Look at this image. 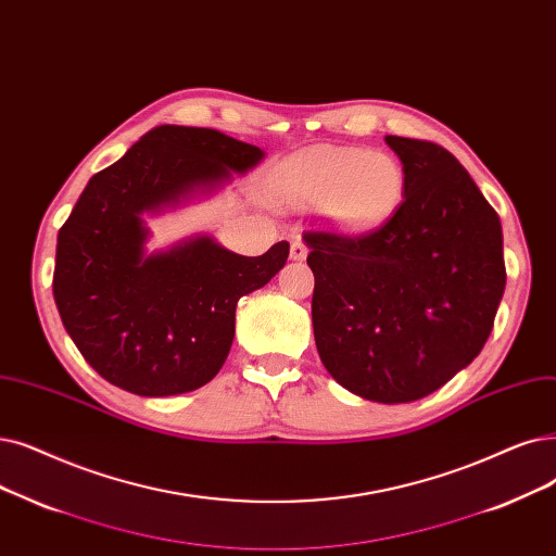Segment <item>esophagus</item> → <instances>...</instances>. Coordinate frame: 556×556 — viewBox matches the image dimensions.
Returning a JSON list of instances; mask_svg holds the SVG:
<instances>
[{
    "instance_id": "obj_1",
    "label": "esophagus",
    "mask_w": 556,
    "mask_h": 556,
    "mask_svg": "<svg viewBox=\"0 0 556 556\" xmlns=\"http://www.w3.org/2000/svg\"><path fill=\"white\" fill-rule=\"evenodd\" d=\"M306 245L302 243V240L298 238V240H293V245H291V258L293 261H304L306 258Z\"/></svg>"
}]
</instances>
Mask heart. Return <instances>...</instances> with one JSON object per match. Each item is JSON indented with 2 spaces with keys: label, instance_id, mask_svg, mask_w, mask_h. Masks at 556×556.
I'll return each mask as SVG.
<instances>
[{
  "label": "heart",
  "instance_id": "1",
  "mask_svg": "<svg viewBox=\"0 0 556 556\" xmlns=\"http://www.w3.org/2000/svg\"><path fill=\"white\" fill-rule=\"evenodd\" d=\"M406 175L397 156L361 148H306L283 159L273 195L288 208H320L338 229L364 233L381 227L404 200Z\"/></svg>",
  "mask_w": 556,
  "mask_h": 556
}]
</instances>
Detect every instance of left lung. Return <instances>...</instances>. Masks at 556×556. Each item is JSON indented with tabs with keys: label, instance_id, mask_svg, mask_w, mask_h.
Masks as SVG:
<instances>
[{
	"label": "left lung",
	"instance_id": "8db88e82",
	"mask_svg": "<svg viewBox=\"0 0 556 556\" xmlns=\"http://www.w3.org/2000/svg\"><path fill=\"white\" fill-rule=\"evenodd\" d=\"M406 188L381 227L304 233L316 277L313 336L350 393L404 404L427 397L484 348L504 295L502 225L447 150L386 136Z\"/></svg>",
	"mask_w": 556,
	"mask_h": 556
}]
</instances>
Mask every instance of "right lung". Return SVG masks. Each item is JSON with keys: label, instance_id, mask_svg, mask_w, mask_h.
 Returning <instances> with one entry per match:
<instances>
[{"label": "right lung", "instance_id": "1", "mask_svg": "<svg viewBox=\"0 0 556 556\" xmlns=\"http://www.w3.org/2000/svg\"><path fill=\"white\" fill-rule=\"evenodd\" d=\"M265 152L218 129L161 125L94 175L59 231L54 302L109 383L140 397L200 389L220 372L238 300L286 265L281 240L243 256L211 233L150 250L144 218L225 190Z\"/></svg>", "mask_w": 556, "mask_h": 556}]
</instances>
